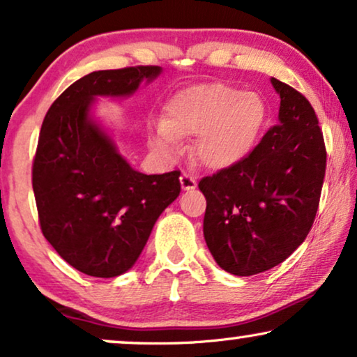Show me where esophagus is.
I'll list each match as a JSON object with an SVG mask.
<instances>
[{
	"mask_svg": "<svg viewBox=\"0 0 357 357\" xmlns=\"http://www.w3.org/2000/svg\"><path fill=\"white\" fill-rule=\"evenodd\" d=\"M179 181H181V188L184 189V191H192V189L197 188L196 178L188 173H183L181 178H179Z\"/></svg>",
	"mask_w": 357,
	"mask_h": 357,
	"instance_id": "obj_1",
	"label": "esophagus"
}]
</instances>
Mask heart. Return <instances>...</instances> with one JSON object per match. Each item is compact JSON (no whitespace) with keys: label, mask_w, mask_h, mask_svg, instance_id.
<instances>
[{"label":"heart","mask_w":357,"mask_h":357,"mask_svg":"<svg viewBox=\"0 0 357 357\" xmlns=\"http://www.w3.org/2000/svg\"><path fill=\"white\" fill-rule=\"evenodd\" d=\"M265 120L267 105L259 93L224 84L194 85L168 102L165 121L155 126V143L176 153V137H197V160L209 168H225L249 155Z\"/></svg>","instance_id":"obj_1"}]
</instances>
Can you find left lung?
I'll use <instances>...</instances> for the list:
<instances>
[{
  "instance_id": "1",
  "label": "left lung",
  "mask_w": 357,
  "mask_h": 357,
  "mask_svg": "<svg viewBox=\"0 0 357 357\" xmlns=\"http://www.w3.org/2000/svg\"><path fill=\"white\" fill-rule=\"evenodd\" d=\"M270 82L280 96L278 123L249 156L199 181L207 249L237 277L277 267L298 249L313 225L326 171L313 107L290 85Z\"/></svg>"
}]
</instances>
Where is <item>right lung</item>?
Returning <instances> with one entry per match:
<instances>
[{"instance_id": "obj_1", "label": "right lung", "mask_w": 357, "mask_h": 357, "mask_svg": "<svg viewBox=\"0 0 357 357\" xmlns=\"http://www.w3.org/2000/svg\"><path fill=\"white\" fill-rule=\"evenodd\" d=\"M158 66L97 70L59 96L43 121L33 165L40 231L67 264L90 277L128 272L153 225L181 192L179 171L143 174L92 115L98 97H130Z\"/></svg>"}]
</instances>
